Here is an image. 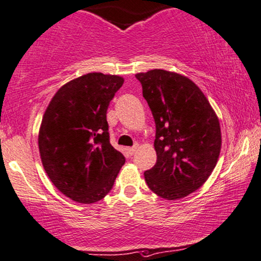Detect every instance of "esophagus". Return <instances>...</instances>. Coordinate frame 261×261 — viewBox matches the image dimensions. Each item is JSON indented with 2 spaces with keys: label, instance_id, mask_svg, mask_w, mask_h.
Instances as JSON below:
<instances>
[{
  "label": "esophagus",
  "instance_id": "esophagus-1",
  "mask_svg": "<svg viewBox=\"0 0 261 261\" xmlns=\"http://www.w3.org/2000/svg\"><path fill=\"white\" fill-rule=\"evenodd\" d=\"M137 148H138V146H137V144H135V146H134V147H128L126 150H127V153H128V154H130V155H134L135 153H136Z\"/></svg>",
  "mask_w": 261,
  "mask_h": 261
}]
</instances>
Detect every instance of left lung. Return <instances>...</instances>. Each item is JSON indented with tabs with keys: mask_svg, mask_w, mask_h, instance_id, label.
Masks as SVG:
<instances>
[{
	"mask_svg": "<svg viewBox=\"0 0 261 261\" xmlns=\"http://www.w3.org/2000/svg\"><path fill=\"white\" fill-rule=\"evenodd\" d=\"M155 120L156 164L144 172L151 191L182 199L208 179L222 148L219 119L200 88L165 70L137 73Z\"/></svg>",
	"mask_w": 261,
	"mask_h": 261,
	"instance_id": "1",
	"label": "left lung"
}]
</instances>
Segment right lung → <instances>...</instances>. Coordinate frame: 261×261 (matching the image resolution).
<instances>
[{"mask_svg":"<svg viewBox=\"0 0 261 261\" xmlns=\"http://www.w3.org/2000/svg\"><path fill=\"white\" fill-rule=\"evenodd\" d=\"M124 78L92 72L59 89L38 134L45 173L64 195L79 203L103 199L125 164L110 143L107 110Z\"/></svg>","mask_w":261,"mask_h":261,"instance_id":"add662e5","label":"right lung"}]
</instances>
